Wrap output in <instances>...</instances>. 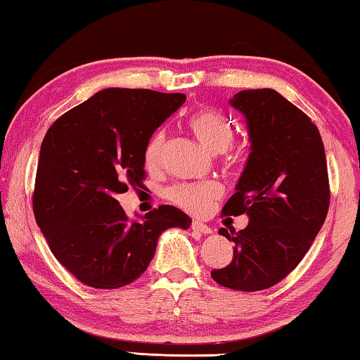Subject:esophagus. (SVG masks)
Masks as SVG:
<instances>
[{
  "label": "esophagus",
  "instance_id": "esophagus-1",
  "mask_svg": "<svg viewBox=\"0 0 360 360\" xmlns=\"http://www.w3.org/2000/svg\"><path fill=\"white\" fill-rule=\"evenodd\" d=\"M192 229L200 232V233H205V236L213 232V231H211V227L205 224V222H202V221H192Z\"/></svg>",
  "mask_w": 360,
  "mask_h": 360
}]
</instances>
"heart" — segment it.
<instances>
[{
	"label": "heart",
	"instance_id": "1",
	"mask_svg": "<svg viewBox=\"0 0 360 360\" xmlns=\"http://www.w3.org/2000/svg\"><path fill=\"white\" fill-rule=\"evenodd\" d=\"M189 127L202 142L205 149L211 153H222L229 150L236 141V128L222 113L213 110H198L189 118ZM167 133L158 129L153 133L146 146L144 158L147 167H155L165 149ZM221 195V187L214 182H181L169 187L167 197L178 207L191 213H203Z\"/></svg>",
	"mask_w": 360,
	"mask_h": 360
}]
</instances>
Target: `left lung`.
<instances>
[{"mask_svg":"<svg viewBox=\"0 0 360 360\" xmlns=\"http://www.w3.org/2000/svg\"><path fill=\"white\" fill-rule=\"evenodd\" d=\"M231 104L247 118L252 152L221 214H248L250 221L237 233L219 229L236 248L229 264L211 277L222 287L259 292L300 264L323 226L327 158L316 124L277 91H240Z\"/></svg>","mask_w":360,"mask_h":360,"instance_id":"8db88e82","label":"left lung"}]
</instances>
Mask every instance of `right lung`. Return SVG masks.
<instances>
[{
    "mask_svg": "<svg viewBox=\"0 0 360 360\" xmlns=\"http://www.w3.org/2000/svg\"><path fill=\"white\" fill-rule=\"evenodd\" d=\"M184 102L181 93L107 88L44 136L33 213L56 259L88 287L129 285L149 267L160 233L189 229V216L171 205L129 221L115 198L142 186L147 142Z\"/></svg>",
    "mask_w": 360,
    "mask_h": 360,
    "instance_id": "add662e5",
    "label": "right lung"
}]
</instances>
